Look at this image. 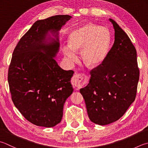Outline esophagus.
<instances>
[{
    "label": "esophagus",
    "mask_w": 148,
    "mask_h": 148,
    "mask_svg": "<svg viewBox=\"0 0 148 148\" xmlns=\"http://www.w3.org/2000/svg\"><path fill=\"white\" fill-rule=\"evenodd\" d=\"M88 82L87 78L83 73H75L72 79V84L78 88L83 87Z\"/></svg>",
    "instance_id": "obj_1"
}]
</instances>
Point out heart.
<instances>
[{
  "label": "heart",
  "instance_id": "heart-1",
  "mask_svg": "<svg viewBox=\"0 0 148 148\" xmlns=\"http://www.w3.org/2000/svg\"><path fill=\"white\" fill-rule=\"evenodd\" d=\"M110 43L111 34L106 27L86 24L69 34L68 45L62 47V51L69 60L74 62L77 58L75 51L81 50L84 63L89 67H96L106 57Z\"/></svg>",
  "mask_w": 148,
  "mask_h": 148
}]
</instances>
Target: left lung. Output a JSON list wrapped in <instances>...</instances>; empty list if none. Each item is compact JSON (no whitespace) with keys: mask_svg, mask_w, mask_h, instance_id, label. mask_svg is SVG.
<instances>
[{"mask_svg":"<svg viewBox=\"0 0 148 148\" xmlns=\"http://www.w3.org/2000/svg\"><path fill=\"white\" fill-rule=\"evenodd\" d=\"M110 21L115 29L113 45L80 90L90 121L101 126L117 121L134 102L140 75L135 47L119 24Z\"/></svg>","mask_w":148,"mask_h":148,"instance_id":"1","label":"left lung"}]
</instances>
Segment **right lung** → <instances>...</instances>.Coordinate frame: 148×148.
<instances>
[{"mask_svg":"<svg viewBox=\"0 0 148 148\" xmlns=\"http://www.w3.org/2000/svg\"><path fill=\"white\" fill-rule=\"evenodd\" d=\"M71 18L59 15L36 21L13 52L8 74L12 101L36 126L51 127L60 123L64 104L73 93L74 71L64 70L53 58L59 48L58 38L46 42L49 31L57 35Z\"/></svg>","mask_w":148,"mask_h":148,"instance_id":"obj_1","label":"right lung"}]
</instances>
